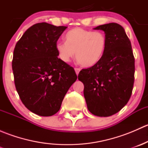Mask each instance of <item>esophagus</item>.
Instances as JSON below:
<instances>
[{
    "mask_svg": "<svg viewBox=\"0 0 148 148\" xmlns=\"http://www.w3.org/2000/svg\"><path fill=\"white\" fill-rule=\"evenodd\" d=\"M74 70H75V72H76V74H77V75H78L79 73V71H80V69L75 68L74 69Z\"/></svg>",
    "mask_w": 148,
    "mask_h": 148,
    "instance_id": "esophagus-1",
    "label": "esophagus"
}]
</instances>
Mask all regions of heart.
I'll list each match as a JSON object with an SVG mask.
<instances>
[{
	"label": "heart",
	"instance_id": "heart-1",
	"mask_svg": "<svg viewBox=\"0 0 148 148\" xmlns=\"http://www.w3.org/2000/svg\"><path fill=\"white\" fill-rule=\"evenodd\" d=\"M65 40L56 44L61 60L68 63L76 55L80 64L84 67L97 64L102 58L107 46V38L102 32L82 28L69 31L65 35Z\"/></svg>",
	"mask_w": 148,
	"mask_h": 148
}]
</instances>
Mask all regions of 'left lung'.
<instances>
[{
  "label": "left lung",
  "mask_w": 148,
  "mask_h": 148,
  "mask_svg": "<svg viewBox=\"0 0 148 148\" xmlns=\"http://www.w3.org/2000/svg\"><path fill=\"white\" fill-rule=\"evenodd\" d=\"M94 29L105 34V51L97 64L80 71L78 79L84 86L88 110L98 117H109L122 110L130 98L135 58L130 41L120 24L110 23Z\"/></svg>",
  "instance_id": "8db88e82"
}]
</instances>
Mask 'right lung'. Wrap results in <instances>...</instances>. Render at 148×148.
Wrapping results in <instances>:
<instances>
[{"instance_id": "right-lung-1", "label": "right lung", "mask_w": 148, "mask_h": 148, "mask_svg": "<svg viewBox=\"0 0 148 148\" xmlns=\"http://www.w3.org/2000/svg\"><path fill=\"white\" fill-rule=\"evenodd\" d=\"M66 26L38 23L26 30L16 43L12 69L16 90L25 107L43 117L60 110L75 71L58 58L56 44Z\"/></svg>"}]
</instances>
